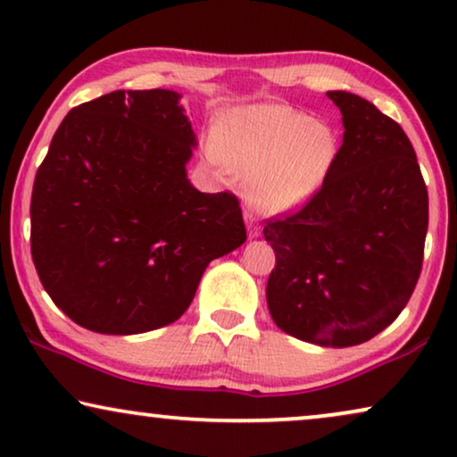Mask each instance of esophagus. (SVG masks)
I'll return each instance as SVG.
<instances>
[{"instance_id": "34e87169", "label": "esophagus", "mask_w": 457, "mask_h": 457, "mask_svg": "<svg viewBox=\"0 0 457 457\" xmlns=\"http://www.w3.org/2000/svg\"><path fill=\"white\" fill-rule=\"evenodd\" d=\"M245 224H247L249 239H255V237L260 235V224H258V220H255V216L249 214V212H245Z\"/></svg>"}]
</instances>
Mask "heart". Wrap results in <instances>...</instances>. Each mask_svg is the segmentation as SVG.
<instances>
[{
  "label": "heart",
  "mask_w": 457,
  "mask_h": 457,
  "mask_svg": "<svg viewBox=\"0 0 457 457\" xmlns=\"http://www.w3.org/2000/svg\"><path fill=\"white\" fill-rule=\"evenodd\" d=\"M210 155L243 174V197L255 212L285 214L322 189L337 155V133L291 105L253 104L224 118Z\"/></svg>",
  "instance_id": "b5f03b06"
}]
</instances>
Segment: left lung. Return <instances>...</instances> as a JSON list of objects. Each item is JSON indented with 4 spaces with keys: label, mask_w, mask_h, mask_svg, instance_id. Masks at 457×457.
<instances>
[{
    "label": "left lung",
    "mask_w": 457,
    "mask_h": 457,
    "mask_svg": "<svg viewBox=\"0 0 457 457\" xmlns=\"http://www.w3.org/2000/svg\"><path fill=\"white\" fill-rule=\"evenodd\" d=\"M343 145L322 189L297 214L268 220L277 255L266 285L274 324L320 347H352L385 330L420 277L428 193L414 147L364 97L328 91Z\"/></svg>",
    "instance_id": "left-lung-1"
}]
</instances>
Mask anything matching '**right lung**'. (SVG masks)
<instances>
[{"label": "right lung", "instance_id": "add662e5", "mask_svg": "<svg viewBox=\"0 0 457 457\" xmlns=\"http://www.w3.org/2000/svg\"><path fill=\"white\" fill-rule=\"evenodd\" d=\"M197 137L170 89L112 91L55 130L30 197V253L64 314L102 335L179 320L212 260L247 239L233 193L187 179Z\"/></svg>", "mask_w": 457, "mask_h": 457}]
</instances>
